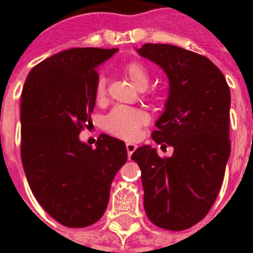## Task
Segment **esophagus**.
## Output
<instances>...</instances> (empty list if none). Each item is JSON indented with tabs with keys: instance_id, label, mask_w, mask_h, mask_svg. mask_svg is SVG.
I'll return each instance as SVG.
<instances>
[{
	"instance_id": "34e87169",
	"label": "esophagus",
	"mask_w": 253,
	"mask_h": 253,
	"mask_svg": "<svg viewBox=\"0 0 253 253\" xmlns=\"http://www.w3.org/2000/svg\"><path fill=\"white\" fill-rule=\"evenodd\" d=\"M126 150H127V155H128V158H131L132 152L136 150V144H134V143H127Z\"/></svg>"
}]
</instances>
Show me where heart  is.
Wrapping results in <instances>:
<instances>
[{
  "instance_id": "1",
  "label": "heart",
  "mask_w": 253,
  "mask_h": 253,
  "mask_svg": "<svg viewBox=\"0 0 253 253\" xmlns=\"http://www.w3.org/2000/svg\"><path fill=\"white\" fill-rule=\"evenodd\" d=\"M125 75L139 90H144L150 84V75L147 69L139 63H130L125 67ZM106 94L105 77H99L95 84V99L101 102ZM147 123V115L136 109L115 107L105 118V127L110 134L122 139H135L139 134V128Z\"/></svg>"
}]
</instances>
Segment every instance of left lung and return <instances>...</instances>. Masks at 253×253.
<instances>
[{
    "instance_id": "1",
    "label": "left lung",
    "mask_w": 253,
    "mask_h": 253,
    "mask_svg": "<svg viewBox=\"0 0 253 253\" xmlns=\"http://www.w3.org/2000/svg\"><path fill=\"white\" fill-rule=\"evenodd\" d=\"M136 52L168 77L152 139L162 150L173 147V154L160 158L156 148L142 146L131 159L142 170L147 216L158 227L181 231L198 223L219 193L231 152V93L223 73L202 55L154 43Z\"/></svg>"
}]
</instances>
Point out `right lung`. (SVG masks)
Wrapping results in <instances>:
<instances>
[{"instance_id": "add662e5", "label": "right lung", "mask_w": 253, "mask_h": 253, "mask_svg": "<svg viewBox=\"0 0 253 253\" xmlns=\"http://www.w3.org/2000/svg\"><path fill=\"white\" fill-rule=\"evenodd\" d=\"M118 48H69L35 65L21 99V158L41 206L67 227L103 215L110 186L126 163L122 140L101 134L95 148L80 140L95 105L98 67Z\"/></svg>"}]
</instances>
